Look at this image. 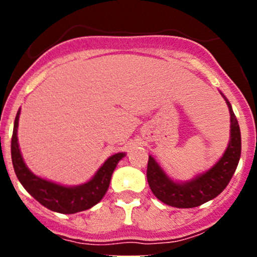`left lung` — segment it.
<instances>
[{
  "mask_svg": "<svg viewBox=\"0 0 257 257\" xmlns=\"http://www.w3.org/2000/svg\"><path fill=\"white\" fill-rule=\"evenodd\" d=\"M225 98V97H224ZM230 119H231V138L221 159L194 180L185 184H177L164 174L159 165L152 157H149L147 168V179L155 196L164 204L174 208H195L211 199L216 198L231 180L241 154V134L237 119L235 116L230 103Z\"/></svg>",
  "mask_w": 257,
  "mask_h": 257,
  "instance_id": "8db88e82",
  "label": "left lung"
}]
</instances>
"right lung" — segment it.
<instances>
[{
    "mask_svg": "<svg viewBox=\"0 0 257 257\" xmlns=\"http://www.w3.org/2000/svg\"><path fill=\"white\" fill-rule=\"evenodd\" d=\"M18 118H20V110L17 112L16 119H15L14 134L11 139V157L15 173L23 188L43 206L52 211L61 212V214H74V212L90 209L95 204L99 203L109 188L110 178L118 162L124 157L123 153H118L108 158L107 162L100 167L94 178L87 184L74 186V188L57 185V184L33 175L23 163L17 143Z\"/></svg>",
    "mask_w": 257,
    "mask_h": 257,
    "instance_id": "add662e5",
    "label": "right lung"
}]
</instances>
